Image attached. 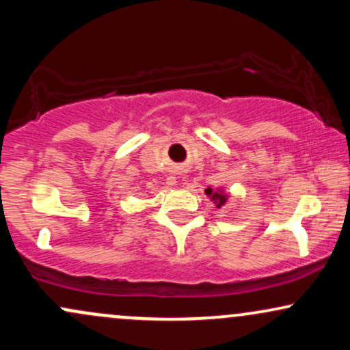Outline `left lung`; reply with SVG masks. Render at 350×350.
Segmentation results:
<instances>
[{
	"instance_id": "1",
	"label": "left lung",
	"mask_w": 350,
	"mask_h": 350,
	"mask_svg": "<svg viewBox=\"0 0 350 350\" xmlns=\"http://www.w3.org/2000/svg\"><path fill=\"white\" fill-rule=\"evenodd\" d=\"M206 194L208 196V199L212 200V202L214 204H217V207H222V206H226V202H227V196L224 194L222 191H214V189H206Z\"/></svg>"
}]
</instances>
